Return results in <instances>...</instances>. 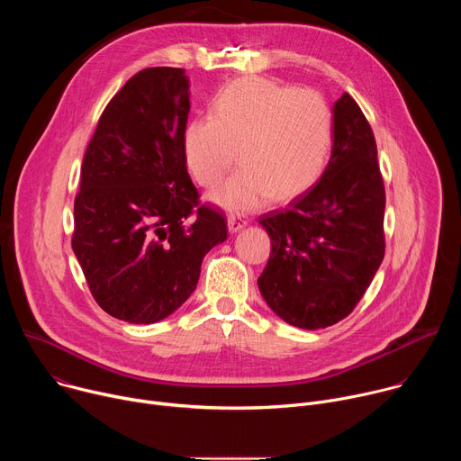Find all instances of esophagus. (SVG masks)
<instances>
[{
    "instance_id": "1",
    "label": "esophagus",
    "mask_w": 461,
    "mask_h": 461,
    "mask_svg": "<svg viewBox=\"0 0 461 461\" xmlns=\"http://www.w3.org/2000/svg\"><path fill=\"white\" fill-rule=\"evenodd\" d=\"M244 226H248V219L244 215H230L228 217V228L231 233L240 231Z\"/></svg>"
}]
</instances>
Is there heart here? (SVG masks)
I'll return each mask as SVG.
<instances>
[{
    "label": "heart",
    "instance_id": "obj_1",
    "mask_svg": "<svg viewBox=\"0 0 461 461\" xmlns=\"http://www.w3.org/2000/svg\"><path fill=\"white\" fill-rule=\"evenodd\" d=\"M334 146V113L315 89L248 77L222 87L210 116L182 131L184 162L193 180L215 187L235 164L242 167L213 194L230 212H249L272 196L292 201L324 173Z\"/></svg>",
    "mask_w": 461,
    "mask_h": 461
}]
</instances>
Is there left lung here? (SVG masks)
<instances>
[{"mask_svg":"<svg viewBox=\"0 0 461 461\" xmlns=\"http://www.w3.org/2000/svg\"><path fill=\"white\" fill-rule=\"evenodd\" d=\"M384 185L372 127L345 93L334 104L332 157L288 208L258 217L272 239L257 279L288 324L317 330L356 308L384 257Z\"/></svg>","mask_w":461,"mask_h":461,"instance_id":"obj_1","label":"left lung"}]
</instances>
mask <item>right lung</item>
<instances>
[{
	"label": "right lung",
	"instance_id": "add662e5",
	"mask_svg": "<svg viewBox=\"0 0 461 461\" xmlns=\"http://www.w3.org/2000/svg\"><path fill=\"white\" fill-rule=\"evenodd\" d=\"M187 114L185 71L144 69L107 104L84 155L73 251L100 308L133 324L182 306L228 237L224 213L201 204L187 175Z\"/></svg>",
	"mask_w": 461,
	"mask_h": 461
}]
</instances>
